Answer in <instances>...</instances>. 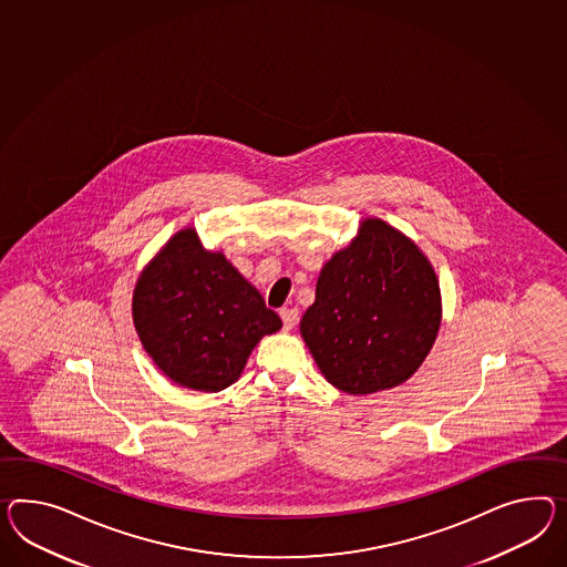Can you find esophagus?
Returning a JSON list of instances; mask_svg holds the SVG:
<instances>
[{"instance_id": "obj_1", "label": "esophagus", "mask_w": 567, "mask_h": 567, "mask_svg": "<svg viewBox=\"0 0 567 567\" xmlns=\"http://www.w3.org/2000/svg\"><path fill=\"white\" fill-rule=\"evenodd\" d=\"M279 317L284 320V329L290 331V329L296 327V322H298V308H281Z\"/></svg>"}]
</instances>
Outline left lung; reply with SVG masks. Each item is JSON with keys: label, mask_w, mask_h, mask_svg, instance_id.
I'll use <instances>...</instances> for the list:
<instances>
[{"label": "left lung", "mask_w": 567, "mask_h": 567, "mask_svg": "<svg viewBox=\"0 0 567 567\" xmlns=\"http://www.w3.org/2000/svg\"><path fill=\"white\" fill-rule=\"evenodd\" d=\"M440 319L430 261L406 236L370 218L322 267L300 333L333 386L368 394L405 382L420 368Z\"/></svg>", "instance_id": "1"}]
</instances>
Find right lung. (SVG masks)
I'll use <instances>...</instances> for the list:
<instances>
[{
	"label": "right lung",
	"instance_id": "obj_1",
	"mask_svg": "<svg viewBox=\"0 0 567 567\" xmlns=\"http://www.w3.org/2000/svg\"><path fill=\"white\" fill-rule=\"evenodd\" d=\"M133 322L166 377L204 392L236 382L262 334L281 329L261 293L221 252L204 250L193 228L175 234L144 269Z\"/></svg>",
	"mask_w": 567,
	"mask_h": 567
}]
</instances>
